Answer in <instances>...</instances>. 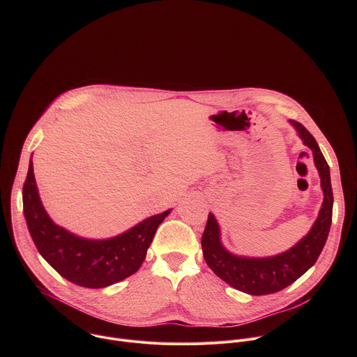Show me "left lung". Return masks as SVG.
Wrapping results in <instances>:
<instances>
[{
    "mask_svg": "<svg viewBox=\"0 0 357 357\" xmlns=\"http://www.w3.org/2000/svg\"><path fill=\"white\" fill-rule=\"evenodd\" d=\"M289 123L303 144L312 149L324 190L322 208L310 233L288 251L266 259L238 257L229 252L220 243V229L212 213L202 234L203 257L211 270L230 287L250 295L274 294L295 282L317 263L331 230L333 192L329 165L312 134L295 120Z\"/></svg>",
    "mask_w": 357,
    "mask_h": 357,
    "instance_id": "1",
    "label": "left lung"
}]
</instances>
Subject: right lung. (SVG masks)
<instances>
[{
	"label": "right lung",
	"instance_id": "add662e5",
	"mask_svg": "<svg viewBox=\"0 0 357 357\" xmlns=\"http://www.w3.org/2000/svg\"><path fill=\"white\" fill-rule=\"evenodd\" d=\"M24 215L40 256L68 281L86 288H105L138 271L158 226L171 209L151 216L109 240H87L55 225L39 199L32 158L22 189Z\"/></svg>",
	"mask_w": 357,
	"mask_h": 357
}]
</instances>
